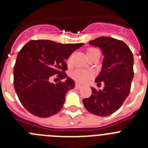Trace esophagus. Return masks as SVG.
<instances>
[{
	"instance_id": "esophagus-1",
	"label": "esophagus",
	"mask_w": 148,
	"mask_h": 148,
	"mask_svg": "<svg viewBox=\"0 0 148 148\" xmlns=\"http://www.w3.org/2000/svg\"><path fill=\"white\" fill-rule=\"evenodd\" d=\"M75 87H76L77 88L80 89V88H82V84H80L76 83V84H75Z\"/></svg>"
}]
</instances>
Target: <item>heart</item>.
I'll use <instances>...</instances> for the list:
<instances>
[{
    "instance_id": "b5f03b06",
    "label": "heart",
    "mask_w": 148,
    "mask_h": 148,
    "mask_svg": "<svg viewBox=\"0 0 148 148\" xmlns=\"http://www.w3.org/2000/svg\"><path fill=\"white\" fill-rule=\"evenodd\" d=\"M97 51H99V49H95V48H89L87 51V55L91 54V53H93ZM68 61H70V59ZM71 75L74 80L79 83H87L92 78L93 74L92 72L89 71V70L78 69V70H74L72 73Z\"/></svg>"
}]
</instances>
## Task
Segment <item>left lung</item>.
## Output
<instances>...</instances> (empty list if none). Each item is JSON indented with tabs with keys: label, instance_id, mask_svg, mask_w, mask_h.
I'll return each instance as SVG.
<instances>
[{
	"label": "left lung",
	"instance_id": "obj_1",
	"mask_svg": "<svg viewBox=\"0 0 148 148\" xmlns=\"http://www.w3.org/2000/svg\"><path fill=\"white\" fill-rule=\"evenodd\" d=\"M90 44L98 47L104 58L101 73L95 82L104 84L102 90L92 87L90 97L83 99L86 109L96 116H108L118 110L130 91L133 73V56L122 40L99 37Z\"/></svg>",
	"mask_w": 148,
	"mask_h": 148
}]
</instances>
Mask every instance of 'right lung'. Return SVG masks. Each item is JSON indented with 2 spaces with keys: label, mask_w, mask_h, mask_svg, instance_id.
<instances>
[{
  "label": "right lung",
  "mask_w": 148,
  "mask_h": 148,
  "mask_svg": "<svg viewBox=\"0 0 148 148\" xmlns=\"http://www.w3.org/2000/svg\"><path fill=\"white\" fill-rule=\"evenodd\" d=\"M83 45L32 40L23 46L17 56L13 75L15 92L27 111L47 118L61 110L67 91L75 87L74 81L65 73L64 61ZM55 75L66 81L51 83Z\"/></svg>",
  "instance_id": "add662e5"
}]
</instances>
